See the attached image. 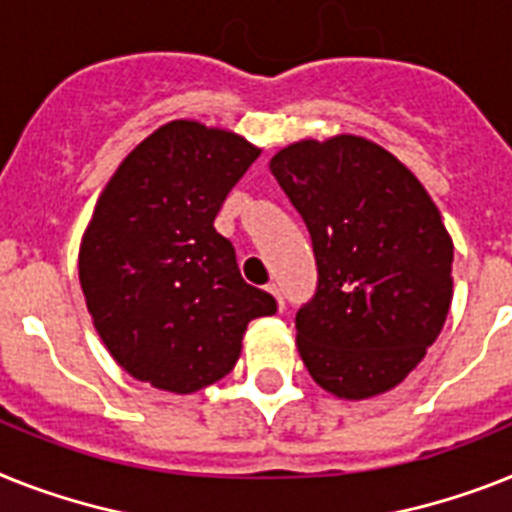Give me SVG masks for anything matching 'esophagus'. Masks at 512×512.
<instances>
[{
  "label": "esophagus",
  "instance_id": "1",
  "mask_svg": "<svg viewBox=\"0 0 512 512\" xmlns=\"http://www.w3.org/2000/svg\"><path fill=\"white\" fill-rule=\"evenodd\" d=\"M266 290H269V293H272L274 298H277V306H280V311H282V308H285V301H282L280 287H277V285H266Z\"/></svg>",
  "mask_w": 512,
  "mask_h": 512
}]
</instances>
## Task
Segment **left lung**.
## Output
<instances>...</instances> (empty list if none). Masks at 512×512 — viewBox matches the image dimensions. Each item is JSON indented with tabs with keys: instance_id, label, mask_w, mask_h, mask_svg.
Here are the masks:
<instances>
[{
	"instance_id": "left-lung-1",
	"label": "left lung",
	"mask_w": 512,
	"mask_h": 512,
	"mask_svg": "<svg viewBox=\"0 0 512 512\" xmlns=\"http://www.w3.org/2000/svg\"><path fill=\"white\" fill-rule=\"evenodd\" d=\"M301 214L316 290L295 314L308 374L345 400L392 390L453 301V240L411 170L358 135L301 141L269 162Z\"/></svg>"
}]
</instances>
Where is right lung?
<instances>
[{"instance_id": "1", "label": "right lung", "mask_w": 512, "mask_h": 512, "mask_svg": "<svg viewBox=\"0 0 512 512\" xmlns=\"http://www.w3.org/2000/svg\"><path fill=\"white\" fill-rule=\"evenodd\" d=\"M259 154L240 135L175 120L99 196L78 274L96 332L130 377L177 395L209 387L232 371L248 322L277 311L214 230Z\"/></svg>"}]
</instances>
